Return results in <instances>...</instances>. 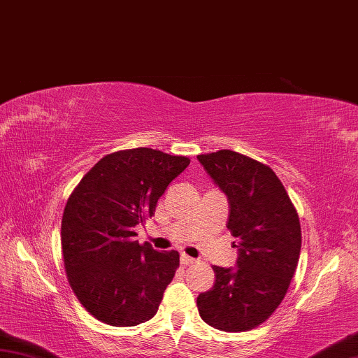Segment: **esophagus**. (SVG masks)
I'll list each match as a JSON object with an SVG mask.
<instances>
[{"instance_id": "1", "label": "esophagus", "mask_w": 358, "mask_h": 358, "mask_svg": "<svg viewBox=\"0 0 358 358\" xmlns=\"http://www.w3.org/2000/svg\"><path fill=\"white\" fill-rule=\"evenodd\" d=\"M180 263L182 265H193V263H196V259H193V257H190V255H187V254H182L180 255Z\"/></svg>"}]
</instances>
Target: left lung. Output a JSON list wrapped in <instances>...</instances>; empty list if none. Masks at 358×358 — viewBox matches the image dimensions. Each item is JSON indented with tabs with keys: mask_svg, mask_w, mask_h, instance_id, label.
<instances>
[{
	"mask_svg": "<svg viewBox=\"0 0 358 358\" xmlns=\"http://www.w3.org/2000/svg\"><path fill=\"white\" fill-rule=\"evenodd\" d=\"M198 160L226 193L227 229L238 240L237 268L213 266L215 284L198 296V310L208 326L245 332L265 322L285 298L299 262V217L268 165L231 150Z\"/></svg>",
	"mask_w": 358,
	"mask_h": 358,
	"instance_id": "obj_1",
	"label": "left lung"
}]
</instances>
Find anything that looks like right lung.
<instances>
[{
	"label": "right lung",
	"instance_id": "add662e5",
	"mask_svg": "<svg viewBox=\"0 0 358 358\" xmlns=\"http://www.w3.org/2000/svg\"><path fill=\"white\" fill-rule=\"evenodd\" d=\"M190 164L151 148L107 154L80 179L62 217L66 278L101 322L131 327L151 320L179 268V252L136 240L166 187Z\"/></svg>",
	"mask_w": 358,
	"mask_h": 358
}]
</instances>
